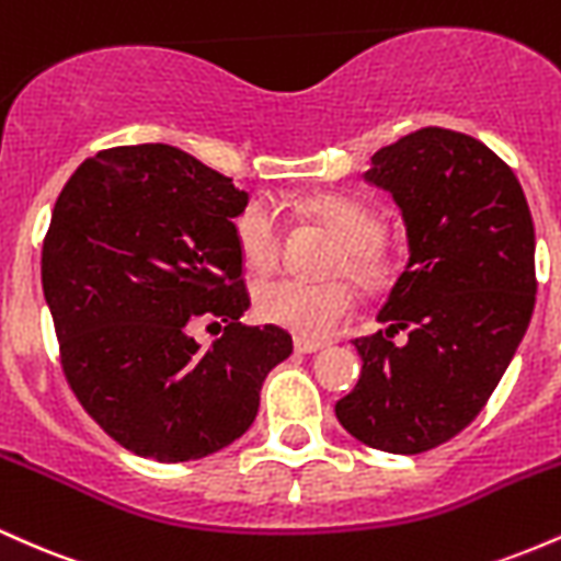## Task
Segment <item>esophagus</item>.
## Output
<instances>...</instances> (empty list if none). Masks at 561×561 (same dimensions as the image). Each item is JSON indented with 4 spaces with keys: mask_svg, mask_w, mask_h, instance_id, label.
Returning a JSON list of instances; mask_svg holds the SVG:
<instances>
[{
    "mask_svg": "<svg viewBox=\"0 0 561 561\" xmlns=\"http://www.w3.org/2000/svg\"><path fill=\"white\" fill-rule=\"evenodd\" d=\"M321 347H324V343H313V340H302V337L295 340V351L298 353H317Z\"/></svg>",
    "mask_w": 561,
    "mask_h": 561,
    "instance_id": "obj_1",
    "label": "esophagus"
}]
</instances>
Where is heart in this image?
<instances>
[{"instance_id":"1","label":"heart","mask_w":561,"mask_h":561,"mask_svg":"<svg viewBox=\"0 0 561 561\" xmlns=\"http://www.w3.org/2000/svg\"><path fill=\"white\" fill-rule=\"evenodd\" d=\"M308 216L340 240L330 274H347L369 293H385L401 276V255L382 240L385 221L362 199L345 195H313L306 199ZM234 237L244 266L268 274L282 261V216L272 199H253L234 218ZM261 319L295 332L298 337H330L356 311V289L347 279L302 282L272 279L255 289Z\"/></svg>"}]
</instances>
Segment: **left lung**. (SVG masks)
I'll return each instance as SVG.
<instances>
[{"label": "left lung", "instance_id": "left-lung-1", "mask_svg": "<svg viewBox=\"0 0 561 561\" xmlns=\"http://www.w3.org/2000/svg\"><path fill=\"white\" fill-rule=\"evenodd\" d=\"M403 210L409 266L353 340L362 379L334 414L388 454H424L480 414L536 306V231L523 186L491 147L427 126L375 152L366 171ZM405 329L410 340L391 337Z\"/></svg>", "mask_w": 561, "mask_h": 561}]
</instances>
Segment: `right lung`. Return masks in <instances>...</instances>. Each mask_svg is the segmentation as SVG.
<instances>
[{
  "mask_svg": "<svg viewBox=\"0 0 561 561\" xmlns=\"http://www.w3.org/2000/svg\"><path fill=\"white\" fill-rule=\"evenodd\" d=\"M248 195L169 145L111 147L57 197L42 287L60 366L92 420L131 454L176 465L234 443L293 353L250 308L234 221ZM225 324L210 348L191 330Z\"/></svg>",
  "mask_w": 561,
  "mask_h": 561,
  "instance_id": "add662e5",
  "label": "right lung"
}]
</instances>
